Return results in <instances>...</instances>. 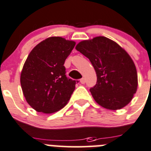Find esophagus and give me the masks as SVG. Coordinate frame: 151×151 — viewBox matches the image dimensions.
Instances as JSON below:
<instances>
[{"label":"esophagus","mask_w":151,"mask_h":151,"mask_svg":"<svg viewBox=\"0 0 151 151\" xmlns=\"http://www.w3.org/2000/svg\"><path fill=\"white\" fill-rule=\"evenodd\" d=\"M80 83H81V84H84L85 83H86V79L85 78H82L81 80H80Z\"/></svg>","instance_id":"obj_1"}]
</instances>
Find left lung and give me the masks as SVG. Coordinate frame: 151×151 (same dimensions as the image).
Listing matches in <instances>:
<instances>
[{"mask_svg":"<svg viewBox=\"0 0 151 151\" xmlns=\"http://www.w3.org/2000/svg\"><path fill=\"white\" fill-rule=\"evenodd\" d=\"M75 49L88 58L96 71L97 82L90 91L96 103L112 111L126 106L138 87L137 68L128 52L103 36L80 41Z\"/></svg>","mask_w":151,"mask_h":151,"instance_id":"8db88e82","label":"left lung"}]
</instances>
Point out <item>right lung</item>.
Instances as JSON below:
<instances>
[{
  "instance_id": "right-lung-1",
  "label": "right lung",
  "mask_w": 151,
  "mask_h": 151,
  "mask_svg": "<svg viewBox=\"0 0 151 151\" xmlns=\"http://www.w3.org/2000/svg\"><path fill=\"white\" fill-rule=\"evenodd\" d=\"M75 41L50 37L29 53L20 73V85L26 102L33 109L53 114L68 103L75 89V80L66 77L65 59Z\"/></svg>"
}]
</instances>
